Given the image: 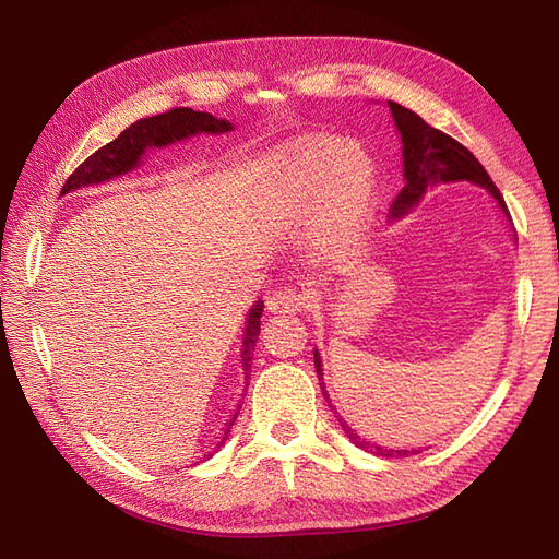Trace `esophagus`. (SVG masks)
Here are the masks:
<instances>
[{
    "label": "esophagus",
    "instance_id": "34e87169",
    "mask_svg": "<svg viewBox=\"0 0 559 559\" xmlns=\"http://www.w3.org/2000/svg\"><path fill=\"white\" fill-rule=\"evenodd\" d=\"M265 306L275 314H292L306 308V296H302L296 286H280V289L267 296Z\"/></svg>",
    "mask_w": 559,
    "mask_h": 559
}]
</instances>
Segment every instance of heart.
Here are the masks:
<instances>
[{
	"label": "heart",
	"mask_w": 559,
	"mask_h": 559,
	"mask_svg": "<svg viewBox=\"0 0 559 559\" xmlns=\"http://www.w3.org/2000/svg\"><path fill=\"white\" fill-rule=\"evenodd\" d=\"M284 212L300 214L321 200L319 233L341 242L357 233L373 207V165L345 142L329 140L306 146L273 167Z\"/></svg>",
	"instance_id": "heart-1"
}]
</instances>
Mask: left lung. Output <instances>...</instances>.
<instances>
[{
  "instance_id": "obj_1",
  "label": "left lung",
  "mask_w": 559,
  "mask_h": 559,
  "mask_svg": "<svg viewBox=\"0 0 559 559\" xmlns=\"http://www.w3.org/2000/svg\"><path fill=\"white\" fill-rule=\"evenodd\" d=\"M389 109H392L396 128L401 132L403 177H405V186L392 202V216L394 218H401L405 212H408L415 205V202L421 195H425L427 186L438 183V181H456V179H468L473 183L483 186V189H487L489 193L497 198L501 210L509 214V210H506L503 195L497 189V183L489 179L485 167L478 163V158L473 156L464 144H460L454 138H450V134L436 130L419 114L401 107L399 103H389ZM314 368H317V376L321 380V376H324V373H321V359H319L317 349H314ZM319 386H321V394H324L326 401H329L324 382H319ZM329 405H331V401H329ZM331 411H333V405H331ZM337 421H341V427L347 433L349 441L354 445L364 448L366 452H373L378 456L417 454V450H386V448H380L376 443H368L366 438L354 433L343 419H337Z\"/></svg>"
}]
</instances>
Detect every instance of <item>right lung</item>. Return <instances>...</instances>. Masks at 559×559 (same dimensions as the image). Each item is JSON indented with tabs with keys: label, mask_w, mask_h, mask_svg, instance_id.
I'll use <instances>...</instances> for the list:
<instances>
[{
	"label": "right lung",
	"mask_w": 559,
	"mask_h": 559,
	"mask_svg": "<svg viewBox=\"0 0 559 559\" xmlns=\"http://www.w3.org/2000/svg\"><path fill=\"white\" fill-rule=\"evenodd\" d=\"M233 126L228 121H218L212 114L205 111H193L189 107H175L165 114L158 116H148V118H140L134 121L130 128H126L118 138L109 144H105L103 148H97L93 156H88L83 160L76 170L70 175V179L64 181L62 191L67 193L72 189H79V186H88V183H99L107 181L111 177L123 175L128 170H132L138 165L142 151L146 146H163L170 144L177 140L189 138V134L195 132H226ZM261 312H263V300H259L257 306L251 308L249 319H247V329H245V341H242V366H245V378H249V368H251V352L257 347L259 333H261ZM240 408L235 411V415L226 421L224 436L218 438L216 443H212L205 452L198 456V462H205L210 456H214V452H218V448L224 445L226 436L233 427L235 417H238Z\"/></svg>",
	"instance_id": "1"
}]
</instances>
